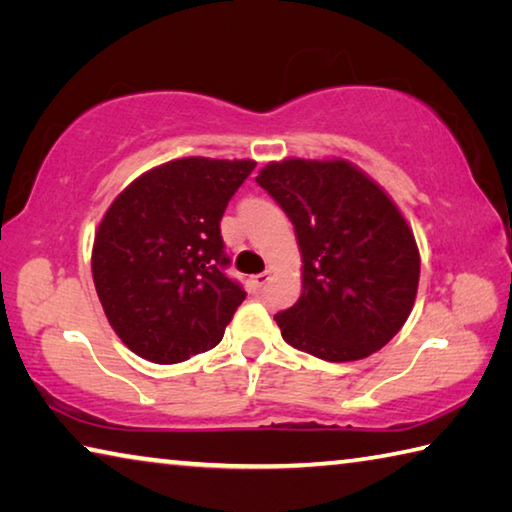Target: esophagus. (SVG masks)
<instances>
[{"label":"esophagus","mask_w":512,"mask_h":512,"mask_svg":"<svg viewBox=\"0 0 512 512\" xmlns=\"http://www.w3.org/2000/svg\"><path fill=\"white\" fill-rule=\"evenodd\" d=\"M268 280H271V273L264 271V273H259V275H253V277H250V284H253V289H255V291H259V289L264 287V284H266Z\"/></svg>","instance_id":"34e87169"}]
</instances>
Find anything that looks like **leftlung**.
<instances>
[{
    "instance_id": "1",
    "label": "left lung",
    "mask_w": 512,
    "mask_h": 512,
    "mask_svg": "<svg viewBox=\"0 0 512 512\" xmlns=\"http://www.w3.org/2000/svg\"><path fill=\"white\" fill-rule=\"evenodd\" d=\"M257 185L296 228L302 293L275 314L282 339L325 361L377 352L409 318L420 280L415 237L384 189L345 160L271 162Z\"/></svg>"
}]
</instances>
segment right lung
I'll use <instances>...</instances> for the list:
<instances>
[{
  "label": "right lung",
  "mask_w": 512,
  "mask_h": 512,
  "mask_svg": "<svg viewBox=\"0 0 512 512\" xmlns=\"http://www.w3.org/2000/svg\"><path fill=\"white\" fill-rule=\"evenodd\" d=\"M253 169V160H173L108 207L92 277L108 323L137 357L180 363L221 343L246 298L223 273L221 216Z\"/></svg>",
  "instance_id": "right-lung-1"
}]
</instances>
